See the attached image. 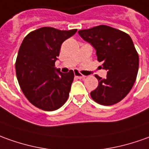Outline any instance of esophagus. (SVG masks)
Instances as JSON below:
<instances>
[{
  "mask_svg": "<svg viewBox=\"0 0 149 149\" xmlns=\"http://www.w3.org/2000/svg\"><path fill=\"white\" fill-rule=\"evenodd\" d=\"M74 76L76 77V78H78V79H84L85 75H83V74H79V72H77V71H75L74 72Z\"/></svg>",
  "mask_w": 149,
  "mask_h": 149,
  "instance_id": "1",
  "label": "esophagus"
}]
</instances>
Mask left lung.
Instances as JSON below:
<instances>
[{"instance_id":"1","label":"left lung","mask_w":149,"mask_h":149,"mask_svg":"<svg viewBox=\"0 0 149 149\" xmlns=\"http://www.w3.org/2000/svg\"><path fill=\"white\" fill-rule=\"evenodd\" d=\"M79 35L96 49L97 60L107 70L106 79L96 75L98 87L90 94L102 105L122 100L135 84L139 55L130 36L111 26L100 25L79 31Z\"/></svg>"}]
</instances>
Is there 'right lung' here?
I'll use <instances>...</instances> for the list:
<instances>
[{
    "instance_id": "obj_1",
    "label": "right lung",
    "mask_w": 149,
    "mask_h": 149,
    "mask_svg": "<svg viewBox=\"0 0 149 149\" xmlns=\"http://www.w3.org/2000/svg\"><path fill=\"white\" fill-rule=\"evenodd\" d=\"M76 31L45 26L31 31L22 42L15 64L17 79L27 100L40 109L56 110L68 99L74 74L72 70L61 73L55 61L61 44Z\"/></svg>"
}]
</instances>
